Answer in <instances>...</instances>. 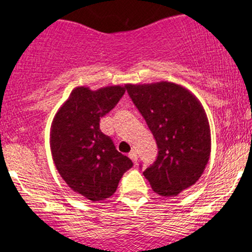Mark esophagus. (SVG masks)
I'll use <instances>...</instances> for the list:
<instances>
[{
  "label": "esophagus",
  "mask_w": 252,
  "mask_h": 252,
  "mask_svg": "<svg viewBox=\"0 0 252 252\" xmlns=\"http://www.w3.org/2000/svg\"><path fill=\"white\" fill-rule=\"evenodd\" d=\"M129 157H130L131 158V161L133 162H136L138 161V154H136V151L135 150H131L130 152H129V155H128Z\"/></svg>",
  "instance_id": "esophagus-1"
}]
</instances>
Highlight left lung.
<instances>
[{"label":"left lung","mask_w":252,"mask_h":252,"mask_svg":"<svg viewBox=\"0 0 252 252\" xmlns=\"http://www.w3.org/2000/svg\"><path fill=\"white\" fill-rule=\"evenodd\" d=\"M126 89L158 147L145 178L161 196H177L200 179L210 159L211 130L204 107L191 91L171 81L126 84Z\"/></svg>","instance_id":"left-lung-1"}]
</instances>
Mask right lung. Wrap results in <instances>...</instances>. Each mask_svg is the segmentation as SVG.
<instances>
[{
    "label": "right lung",
    "mask_w": 252,
    "mask_h": 252,
    "mask_svg": "<svg viewBox=\"0 0 252 252\" xmlns=\"http://www.w3.org/2000/svg\"><path fill=\"white\" fill-rule=\"evenodd\" d=\"M126 86L90 90L73 89L51 124L50 146L58 173L68 187L91 201L116 192L123 174L133 166L100 130V118L118 103Z\"/></svg>",
    "instance_id": "right-lung-1"
}]
</instances>
